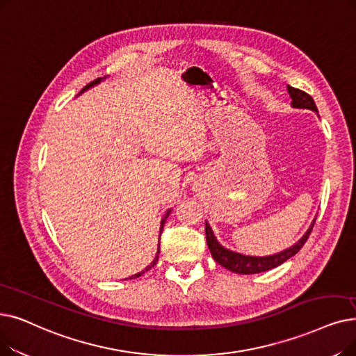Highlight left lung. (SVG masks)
<instances>
[{"instance_id":"left-lung-1","label":"left lung","mask_w":356,"mask_h":356,"mask_svg":"<svg viewBox=\"0 0 356 356\" xmlns=\"http://www.w3.org/2000/svg\"><path fill=\"white\" fill-rule=\"evenodd\" d=\"M286 90L289 92V97L292 99L291 106L293 107V109H308V111L316 112L318 116L317 106L312 96H308L307 92H304L298 88H293L291 86H288ZM314 222H316V220H313L312 225L308 227L304 236L296 244H292L291 247H288V249H285L280 253L269 254V256H247V254H241L234 250L227 249V247H224L218 240H216L208 221H205V234H207V243H208V247L211 250V254L216 264H220L222 268L234 272V273L253 275V273L270 270L276 266L282 265L284 261H286L292 256H296L301 250V247L305 244L308 236H310L312 229L314 227Z\"/></svg>"}]
</instances>
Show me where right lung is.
I'll list each match as a JSON object with an SVG mask.
<instances>
[{"mask_svg":"<svg viewBox=\"0 0 356 356\" xmlns=\"http://www.w3.org/2000/svg\"><path fill=\"white\" fill-rule=\"evenodd\" d=\"M106 79V76H100V79H96L95 81H91L90 84H87L81 91H80V95H81V92H84L86 90H88V88H91V87H95V86H97V84H100L103 80ZM170 212H172V209H168L167 212H165V215L163 216V220H161V227H160V236H161V233H163V227H164V224H165V220L168 218V215H170ZM159 236V237H160ZM159 253H160V240H159V249H157V254H156V257H154V260L151 261V264L144 269V270H141L140 273H135V275H132V276H129L128 277V280H135V277H138V276H141V275H144L147 270H149L154 265H156L157 264V260H159Z\"/></svg>","mask_w":356,"mask_h":356,"instance_id":"obj_1","label":"right lung"}]
</instances>
